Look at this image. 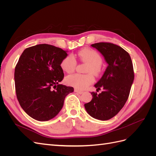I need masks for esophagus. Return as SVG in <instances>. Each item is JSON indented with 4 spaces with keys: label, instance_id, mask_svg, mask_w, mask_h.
Returning a JSON list of instances; mask_svg holds the SVG:
<instances>
[{
    "label": "esophagus",
    "instance_id": "obj_1",
    "mask_svg": "<svg viewBox=\"0 0 156 156\" xmlns=\"http://www.w3.org/2000/svg\"><path fill=\"white\" fill-rule=\"evenodd\" d=\"M74 92H76V93H77V94H82L83 93V91L78 90H77V89H75V90H74Z\"/></svg>",
    "mask_w": 156,
    "mask_h": 156
}]
</instances>
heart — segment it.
Listing matches in <instances>:
<instances>
[{
    "label": "heart",
    "mask_w": 156,
    "mask_h": 156,
    "mask_svg": "<svg viewBox=\"0 0 156 156\" xmlns=\"http://www.w3.org/2000/svg\"><path fill=\"white\" fill-rule=\"evenodd\" d=\"M78 56L83 62L88 64L87 69V73L98 74L100 72V66L102 64V58L97 51L91 49L85 48L80 51ZM76 66V60L74 56L69 55L62 60L60 66L66 73H72ZM94 81L93 75L90 73L85 75L75 73L68 75L65 82L68 85L78 90H84Z\"/></svg>",
    "instance_id": "heart-1"
}]
</instances>
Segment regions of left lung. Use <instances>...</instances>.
Instances as JSON below:
<instances>
[{"instance_id":"left-lung-1","label":"left lung","mask_w":156,"mask_h":156,"mask_svg":"<svg viewBox=\"0 0 156 156\" xmlns=\"http://www.w3.org/2000/svg\"><path fill=\"white\" fill-rule=\"evenodd\" d=\"M103 55L107 67L101 78L94 84L100 94L92 92V100L84 104L88 115L100 120H108L116 116L125 105L134 80L133 63L129 53L111 43L91 45Z\"/></svg>"}]
</instances>
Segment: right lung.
Returning <instances> with one entry per match:
<instances>
[{
    "mask_svg": "<svg viewBox=\"0 0 156 156\" xmlns=\"http://www.w3.org/2000/svg\"><path fill=\"white\" fill-rule=\"evenodd\" d=\"M67 51L39 44L23 52L15 68L16 92L27 114L37 121H48L57 115L72 87L58 83L64 78L60 66Z\"/></svg>",
    "mask_w": 156,
    "mask_h": 156,
    "instance_id": "1",
    "label": "right lung"
}]
</instances>
